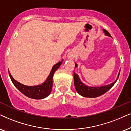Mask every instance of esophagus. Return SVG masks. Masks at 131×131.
Instances as JSON below:
<instances>
[{"label": "esophagus", "instance_id": "1", "mask_svg": "<svg viewBox=\"0 0 131 131\" xmlns=\"http://www.w3.org/2000/svg\"><path fill=\"white\" fill-rule=\"evenodd\" d=\"M68 57L69 59H72L74 57V54L72 53H69L68 55Z\"/></svg>", "mask_w": 131, "mask_h": 131}]
</instances>
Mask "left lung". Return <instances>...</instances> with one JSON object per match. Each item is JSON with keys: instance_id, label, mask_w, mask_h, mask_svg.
Returning <instances> with one entry per match:
<instances>
[{"instance_id": "obj_1", "label": "left lung", "mask_w": 131, "mask_h": 131, "mask_svg": "<svg viewBox=\"0 0 131 131\" xmlns=\"http://www.w3.org/2000/svg\"><path fill=\"white\" fill-rule=\"evenodd\" d=\"M103 31L105 32V34L106 36H110L111 37V36L110 35V34L107 31L106 29H103ZM77 64L75 63V67H77ZM119 75H120V72H119L118 77L116 79V80L115 82H114L112 83H111L110 85H106V86H103L102 87H89L86 86L85 84H83L81 82L80 79H79V76L77 75V74L74 72V85H75V89L77 90L78 93L80 95H81L83 97H89V98H95V97H99V96L103 95L107 91H109L111 88L114 85V84L115 83V82H117V80H118Z\"/></svg>"}]
</instances>
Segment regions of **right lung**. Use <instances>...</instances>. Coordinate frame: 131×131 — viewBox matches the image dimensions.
Wrapping results in <instances>:
<instances>
[{
	"instance_id": "obj_1",
	"label": "right lung",
	"mask_w": 131,
	"mask_h": 131,
	"mask_svg": "<svg viewBox=\"0 0 131 131\" xmlns=\"http://www.w3.org/2000/svg\"><path fill=\"white\" fill-rule=\"evenodd\" d=\"M63 60L59 62L58 63L56 64L52 67L51 73L46 79V82L44 83L39 86H28L20 83L13 79L11 74L9 72V75L13 83L21 93L24 94L26 97L34 99H42L45 98L49 95L51 93L52 88V77H53L54 72L56 71L60 67L62 64Z\"/></svg>"
}]
</instances>
